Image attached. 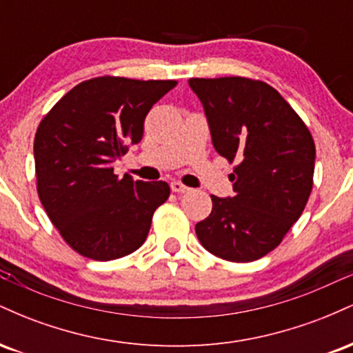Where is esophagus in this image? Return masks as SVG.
I'll return each mask as SVG.
<instances>
[{"mask_svg":"<svg viewBox=\"0 0 353 353\" xmlns=\"http://www.w3.org/2000/svg\"><path fill=\"white\" fill-rule=\"evenodd\" d=\"M171 190H172V192H177V194H184V192H189L190 189L188 188V185H184L179 181H172L171 182Z\"/></svg>","mask_w":353,"mask_h":353,"instance_id":"obj_1","label":"esophagus"}]
</instances>
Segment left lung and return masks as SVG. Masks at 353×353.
<instances>
[{"instance_id": "obj_1", "label": "left lung", "mask_w": 353, "mask_h": 353, "mask_svg": "<svg viewBox=\"0 0 353 353\" xmlns=\"http://www.w3.org/2000/svg\"><path fill=\"white\" fill-rule=\"evenodd\" d=\"M216 151L237 165L232 197L210 196L212 212L196 224L205 250L252 262L282 242L303 212L314 184L315 144L290 104L269 84L247 78H192Z\"/></svg>"}]
</instances>
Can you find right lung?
Wrapping results in <instances>:
<instances>
[{
	"mask_svg": "<svg viewBox=\"0 0 353 353\" xmlns=\"http://www.w3.org/2000/svg\"><path fill=\"white\" fill-rule=\"evenodd\" d=\"M176 81L103 76L79 83L44 116L34 136L38 196L76 252L114 261L148 237L154 210L168 201L164 181L117 177L116 159L143 139L144 119Z\"/></svg>",
	"mask_w": 353,
	"mask_h": 353,
	"instance_id": "right-lung-1",
	"label": "right lung"
}]
</instances>
